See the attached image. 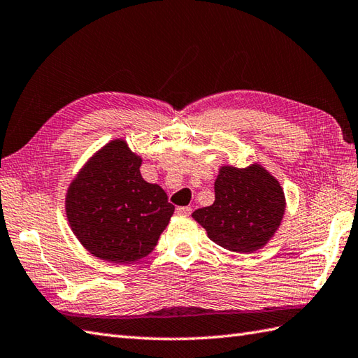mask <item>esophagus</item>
<instances>
[{
	"label": "esophagus",
	"mask_w": 358,
	"mask_h": 358,
	"mask_svg": "<svg viewBox=\"0 0 358 358\" xmlns=\"http://www.w3.org/2000/svg\"><path fill=\"white\" fill-rule=\"evenodd\" d=\"M177 213H178V215H185V217H187V215L192 213V207H189V206H180V207H177Z\"/></svg>",
	"instance_id": "1"
}]
</instances>
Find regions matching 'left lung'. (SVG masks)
<instances>
[{
  "label": "left lung",
  "instance_id": "1",
  "mask_svg": "<svg viewBox=\"0 0 358 358\" xmlns=\"http://www.w3.org/2000/svg\"><path fill=\"white\" fill-rule=\"evenodd\" d=\"M284 212V190L264 168L222 166L215 181V203L196 209L192 217L215 244L250 253L268 243Z\"/></svg>",
  "mask_w": 358,
  "mask_h": 358
}]
</instances>
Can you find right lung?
I'll return each mask as SVG.
<instances>
[{
	"label": "right lung",
	"instance_id": "obj_1",
	"mask_svg": "<svg viewBox=\"0 0 358 358\" xmlns=\"http://www.w3.org/2000/svg\"><path fill=\"white\" fill-rule=\"evenodd\" d=\"M141 159L123 140L102 148L69 189L65 209L80 244L103 261L132 262L154 250L173 207L140 176Z\"/></svg>",
	"mask_w": 358,
	"mask_h": 358
}]
</instances>
